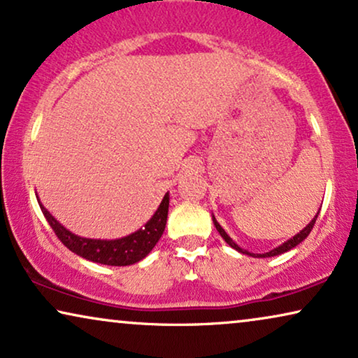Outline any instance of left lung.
I'll return each instance as SVG.
<instances>
[{
	"label": "left lung",
	"instance_id": "8db88e82",
	"mask_svg": "<svg viewBox=\"0 0 358 358\" xmlns=\"http://www.w3.org/2000/svg\"><path fill=\"white\" fill-rule=\"evenodd\" d=\"M320 210H321V208H320ZM317 215H320V212H317V213H316V217H315V218H313V220H311V222H310V223H308V224H306V227H305V228H303L300 233H296V234H295V236H293V238H290V239H287V241H285V243H283V244H280V246H278V248H273V249H272V251H268V252H264V254H254V252H249V251H246V249H241V248H239V246H238V244H236V243H234V241H233V239L228 236V233H227V231H224V229H223L222 227H220V223L217 222V220H215V217H213V215H212V218H213V224H215V228H217V231H218L220 234H222V238L224 239V241H227V243L229 244V246H231L233 249H236V251H238V252L248 254V256H252V257H273V256H278V254H283V252L290 251V249H293V248H295V246H298V244H300L301 241H305V239L308 238V234H310V233H311V229H313V227H315V223H316V218H317Z\"/></svg>",
	"mask_w": 358,
	"mask_h": 358
}]
</instances>
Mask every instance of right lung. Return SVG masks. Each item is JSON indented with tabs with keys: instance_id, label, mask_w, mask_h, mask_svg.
I'll list each match as a JSON object with an SVG mask.
<instances>
[{
	"instance_id": "1",
	"label": "right lung",
	"mask_w": 358,
	"mask_h": 358,
	"mask_svg": "<svg viewBox=\"0 0 358 358\" xmlns=\"http://www.w3.org/2000/svg\"><path fill=\"white\" fill-rule=\"evenodd\" d=\"M37 202L41 205L43 217L47 218L48 224L55 231L58 239L71 252L87 259V261L104 264V266H131V264L138 262L148 256L151 249L159 241L161 234H163L166 228V220H168L169 192H166L158 210L145 223L143 228L136 229L135 233L119 239H91L78 236V234L71 233L70 229L63 227L60 222H57V218L43 207L38 197Z\"/></svg>"
}]
</instances>
